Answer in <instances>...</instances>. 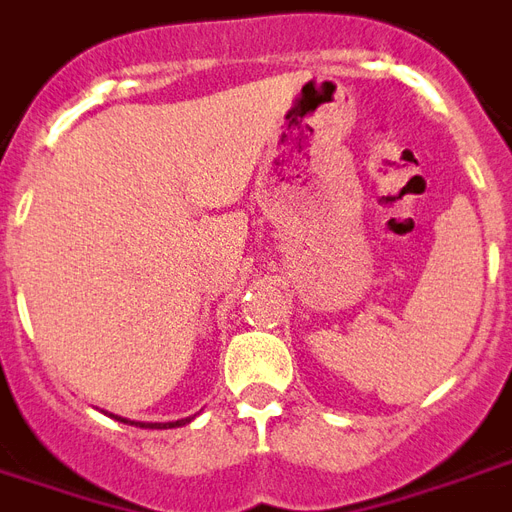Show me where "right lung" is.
Listing matches in <instances>:
<instances>
[{"mask_svg":"<svg viewBox=\"0 0 512 512\" xmlns=\"http://www.w3.org/2000/svg\"><path fill=\"white\" fill-rule=\"evenodd\" d=\"M188 421H191V418H180V421H169V424H137V426H142V429H172V426H183L188 424ZM126 424H129V421H126Z\"/></svg>","mask_w":512,"mask_h":512,"instance_id":"right-lung-1","label":"right lung"}]
</instances>
